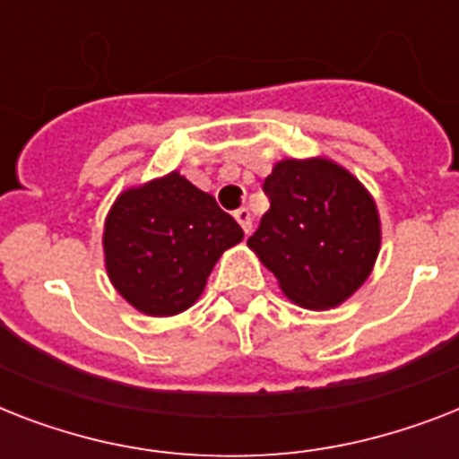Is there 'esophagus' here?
<instances>
[{
    "label": "esophagus",
    "instance_id": "esophagus-1",
    "mask_svg": "<svg viewBox=\"0 0 459 459\" xmlns=\"http://www.w3.org/2000/svg\"><path fill=\"white\" fill-rule=\"evenodd\" d=\"M233 216H236V221L240 223V229L245 230V233H250L252 230V214H250V209L247 207H240L233 212Z\"/></svg>",
    "mask_w": 459,
    "mask_h": 459
}]
</instances>
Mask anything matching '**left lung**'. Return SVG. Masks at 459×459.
Listing matches in <instances>:
<instances>
[{
  "mask_svg": "<svg viewBox=\"0 0 459 459\" xmlns=\"http://www.w3.org/2000/svg\"><path fill=\"white\" fill-rule=\"evenodd\" d=\"M272 207L247 240L305 309H333L362 288L381 250L377 200L328 157L281 159L264 180Z\"/></svg>",
  "mask_w": 459,
  "mask_h": 459,
  "instance_id": "1",
  "label": "left lung"
}]
</instances>
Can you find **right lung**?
<instances>
[{
    "label": "right lung",
    "mask_w": 459,
    "mask_h": 459,
    "mask_svg": "<svg viewBox=\"0 0 459 459\" xmlns=\"http://www.w3.org/2000/svg\"><path fill=\"white\" fill-rule=\"evenodd\" d=\"M243 229L180 171L118 193L104 219L111 286L147 316H176L200 300L223 252Z\"/></svg>",
    "instance_id": "right-lung-1"
}]
</instances>
